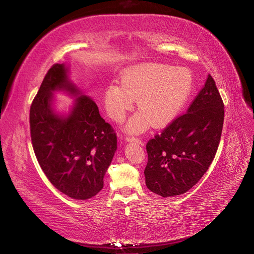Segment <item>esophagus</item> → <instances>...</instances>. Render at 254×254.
<instances>
[{"mask_svg":"<svg viewBox=\"0 0 254 254\" xmlns=\"http://www.w3.org/2000/svg\"><path fill=\"white\" fill-rule=\"evenodd\" d=\"M126 141L129 142V143H137V144H140V145L143 144V142L140 139H136V137H134V136H127L126 137Z\"/></svg>","mask_w":254,"mask_h":254,"instance_id":"1","label":"esophagus"}]
</instances>
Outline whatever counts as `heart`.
I'll return each mask as SVG.
<instances>
[{
	"label": "heart",
	"instance_id": "b5f03b06",
	"mask_svg": "<svg viewBox=\"0 0 254 254\" xmlns=\"http://www.w3.org/2000/svg\"><path fill=\"white\" fill-rule=\"evenodd\" d=\"M193 90V76L186 67L165 64H141L122 74V84L110 83L105 93L107 113L117 123L124 121L137 99L140 111L126 125L128 133H142L151 125L162 128L180 114Z\"/></svg>",
	"mask_w": 254,
	"mask_h": 254
}]
</instances>
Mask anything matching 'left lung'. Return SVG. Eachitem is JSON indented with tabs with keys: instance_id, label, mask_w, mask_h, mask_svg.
I'll list each match as a JSON object with an SVG mask.
<instances>
[{
	"instance_id": "8db88e82",
	"label": "left lung",
	"mask_w": 254,
	"mask_h": 254,
	"mask_svg": "<svg viewBox=\"0 0 254 254\" xmlns=\"http://www.w3.org/2000/svg\"><path fill=\"white\" fill-rule=\"evenodd\" d=\"M224 108L216 84L209 75L188 112L146 145V187L162 197H174L184 194L201 179L216 155Z\"/></svg>"
}]
</instances>
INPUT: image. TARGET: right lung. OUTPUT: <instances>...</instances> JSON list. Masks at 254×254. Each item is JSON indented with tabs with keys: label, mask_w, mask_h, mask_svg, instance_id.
I'll return each instance as SVG.
<instances>
[{
	"label": "right lung",
	"mask_w": 254,
	"mask_h": 254,
	"mask_svg": "<svg viewBox=\"0 0 254 254\" xmlns=\"http://www.w3.org/2000/svg\"><path fill=\"white\" fill-rule=\"evenodd\" d=\"M70 67L54 64L30 106V136L36 158L51 183L76 200L94 197L117 150V134L90 96L71 80ZM74 96L67 114L53 107L54 93Z\"/></svg>",
	"instance_id": "right-lung-1"
}]
</instances>
